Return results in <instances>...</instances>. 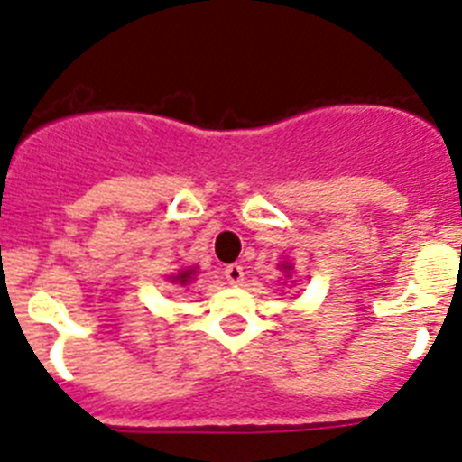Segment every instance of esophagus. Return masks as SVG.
Segmentation results:
<instances>
[{
  "mask_svg": "<svg viewBox=\"0 0 462 462\" xmlns=\"http://www.w3.org/2000/svg\"><path fill=\"white\" fill-rule=\"evenodd\" d=\"M224 276H226V281L231 285H240L245 281L243 265H238V263H231V265L224 267Z\"/></svg>",
  "mask_w": 462,
  "mask_h": 462,
  "instance_id": "1",
  "label": "esophagus"
}]
</instances>
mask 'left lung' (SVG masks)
I'll list each match as a JSON object with an SVG mask.
<instances>
[{
  "mask_svg": "<svg viewBox=\"0 0 462 462\" xmlns=\"http://www.w3.org/2000/svg\"><path fill=\"white\" fill-rule=\"evenodd\" d=\"M281 270L288 272V276H290V272H292L294 267H292V263H281Z\"/></svg>",
  "mask_w": 462,
  "mask_h": 462,
  "instance_id": "1",
  "label": "left lung"
}]
</instances>
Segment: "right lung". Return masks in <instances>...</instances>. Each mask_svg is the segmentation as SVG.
<instances>
[{
	"mask_svg": "<svg viewBox=\"0 0 462 462\" xmlns=\"http://www.w3.org/2000/svg\"><path fill=\"white\" fill-rule=\"evenodd\" d=\"M195 274H197V267H186V270H179V274L170 276V281L179 285H188L192 279H195Z\"/></svg>",
	"mask_w": 462,
	"mask_h": 462,
	"instance_id": "add662e5",
	"label": "right lung"
}]
</instances>
